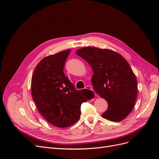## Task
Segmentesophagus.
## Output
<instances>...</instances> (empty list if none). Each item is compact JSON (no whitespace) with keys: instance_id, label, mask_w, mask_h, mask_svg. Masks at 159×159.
Here are the masks:
<instances>
[{"instance_id":"obj_1","label":"esophagus","mask_w":159,"mask_h":159,"mask_svg":"<svg viewBox=\"0 0 159 159\" xmlns=\"http://www.w3.org/2000/svg\"><path fill=\"white\" fill-rule=\"evenodd\" d=\"M85 89H89V90H91V91H93V89H92V88H91V86H89V85L86 86V87L85 88Z\"/></svg>"}]
</instances>
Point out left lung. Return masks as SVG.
<instances>
[{
	"instance_id": "8db88e82",
	"label": "left lung",
	"mask_w": 159,
	"mask_h": 159,
	"mask_svg": "<svg viewBox=\"0 0 159 159\" xmlns=\"http://www.w3.org/2000/svg\"><path fill=\"white\" fill-rule=\"evenodd\" d=\"M76 54L91 67L93 89L108 103L102 117L121 121L131 112L138 93L137 78L131 66L121 55L109 49L85 47L77 50Z\"/></svg>"
}]
</instances>
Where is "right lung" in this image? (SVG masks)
I'll return each mask as SVG.
<instances>
[{"label": "right lung", "instance_id": "obj_1", "mask_svg": "<svg viewBox=\"0 0 159 159\" xmlns=\"http://www.w3.org/2000/svg\"><path fill=\"white\" fill-rule=\"evenodd\" d=\"M71 50L47 56L33 72L31 91L38 110L57 127L72 125L80 117L82 103L92 98L89 89L76 90L65 75L64 67Z\"/></svg>", "mask_w": 159, "mask_h": 159}]
</instances>
